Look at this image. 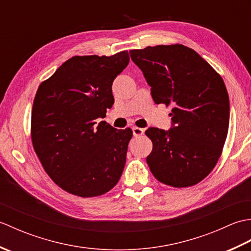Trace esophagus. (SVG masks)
Wrapping results in <instances>:
<instances>
[{
	"instance_id": "esophagus-1",
	"label": "esophagus",
	"mask_w": 251,
	"mask_h": 251,
	"mask_svg": "<svg viewBox=\"0 0 251 251\" xmlns=\"http://www.w3.org/2000/svg\"><path fill=\"white\" fill-rule=\"evenodd\" d=\"M132 134H134L135 137H140L145 134V130L139 128V127H132Z\"/></svg>"
}]
</instances>
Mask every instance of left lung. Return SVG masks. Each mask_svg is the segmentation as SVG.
<instances>
[{
    "label": "left lung",
    "instance_id": "1",
    "mask_svg": "<svg viewBox=\"0 0 251 251\" xmlns=\"http://www.w3.org/2000/svg\"><path fill=\"white\" fill-rule=\"evenodd\" d=\"M151 86L154 102L173 105L172 128L155 127L147 163L159 182L197 184L215 168L227 136L230 101L222 77L184 45L148 46L129 51Z\"/></svg>",
    "mask_w": 251,
    "mask_h": 251
}]
</instances>
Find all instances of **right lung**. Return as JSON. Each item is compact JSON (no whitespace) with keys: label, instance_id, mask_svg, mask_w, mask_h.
Here are the masks:
<instances>
[{"label":"right lung","instance_id":"right-lung-1","mask_svg":"<svg viewBox=\"0 0 251 251\" xmlns=\"http://www.w3.org/2000/svg\"><path fill=\"white\" fill-rule=\"evenodd\" d=\"M128 62L127 50L74 56L37 89L31 113L34 151L51 180L73 195H102L123 174L132 130L96 120L113 105L112 83Z\"/></svg>","mask_w":251,"mask_h":251}]
</instances>
